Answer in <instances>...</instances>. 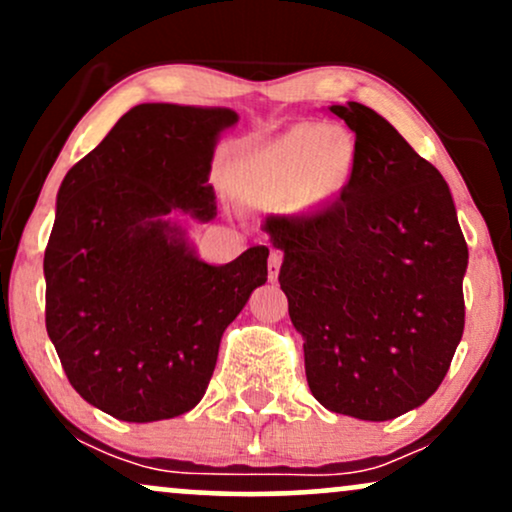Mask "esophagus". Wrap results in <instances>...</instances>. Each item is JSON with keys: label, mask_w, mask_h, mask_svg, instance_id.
I'll return each instance as SVG.
<instances>
[{"label": "esophagus", "mask_w": 512, "mask_h": 512, "mask_svg": "<svg viewBox=\"0 0 512 512\" xmlns=\"http://www.w3.org/2000/svg\"><path fill=\"white\" fill-rule=\"evenodd\" d=\"M281 262H284V255H281L279 250H272V255H269V281H276V276H279V269H281Z\"/></svg>", "instance_id": "obj_1"}]
</instances>
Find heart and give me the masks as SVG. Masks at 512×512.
I'll return each instance as SVG.
<instances>
[{
	"label": "heart",
	"mask_w": 512,
	"mask_h": 512,
	"mask_svg": "<svg viewBox=\"0 0 512 512\" xmlns=\"http://www.w3.org/2000/svg\"><path fill=\"white\" fill-rule=\"evenodd\" d=\"M356 142L342 127L296 125L238 166V190L250 199H284L296 209L332 202L351 180Z\"/></svg>",
	"instance_id": "heart-1"
}]
</instances>
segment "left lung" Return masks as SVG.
<instances>
[{
    "instance_id": "obj_1",
    "label": "left lung",
    "mask_w": 512,
    "mask_h": 512,
    "mask_svg": "<svg viewBox=\"0 0 512 512\" xmlns=\"http://www.w3.org/2000/svg\"><path fill=\"white\" fill-rule=\"evenodd\" d=\"M330 110L356 134L351 180L327 209L269 216L264 231L284 252L279 284L313 397L334 414L390 421L448 373L469 252L443 175L375 110Z\"/></svg>"
}]
</instances>
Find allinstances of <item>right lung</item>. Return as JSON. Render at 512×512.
Returning <instances> with one entry per match:
<instances>
[{"label": "right lung", "mask_w": 512, "mask_h": 512, "mask_svg": "<svg viewBox=\"0 0 512 512\" xmlns=\"http://www.w3.org/2000/svg\"><path fill=\"white\" fill-rule=\"evenodd\" d=\"M231 108L142 103L64 175L45 248V327L69 383L132 424L197 407L223 330L267 281L269 248L207 264L180 216L211 221Z\"/></svg>", "instance_id": "right-lung-1"}]
</instances>
